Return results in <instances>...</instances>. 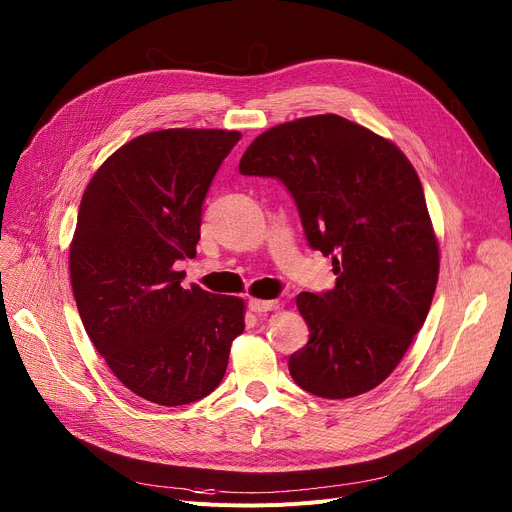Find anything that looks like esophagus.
<instances>
[{"label": "esophagus", "instance_id": "obj_1", "mask_svg": "<svg viewBox=\"0 0 512 512\" xmlns=\"http://www.w3.org/2000/svg\"><path fill=\"white\" fill-rule=\"evenodd\" d=\"M249 309L253 313H267L278 309V301H263V299H251L249 301Z\"/></svg>", "mask_w": 512, "mask_h": 512}]
</instances>
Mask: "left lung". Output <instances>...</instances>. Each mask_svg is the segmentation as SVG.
<instances>
[{"instance_id":"8db88e82","label":"left lung","mask_w":512,"mask_h":512,"mask_svg":"<svg viewBox=\"0 0 512 512\" xmlns=\"http://www.w3.org/2000/svg\"><path fill=\"white\" fill-rule=\"evenodd\" d=\"M238 170L282 180L309 245L332 257L334 290L297 297L309 342L288 359L292 380L332 400L380 386L421 330L440 274L413 164L369 128L321 114L259 134Z\"/></svg>"}]
</instances>
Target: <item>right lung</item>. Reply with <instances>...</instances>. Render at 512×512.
<instances>
[{
	"instance_id": "right-lung-1",
	"label": "right lung",
	"mask_w": 512,
	"mask_h": 512,
	"mask_svg": "<svg viewBox=\"0 0 512 512\" xmlns=\"http://www.w3.org/2000/svg\"><path fill=\"white\" fill-rule=\"evenodd\" d=\"M238 130L141 134L89 180L70 242V282L83 326L116 378L161 407L220 386L245 301L184 288L176 263L197 255L201 205Z\"/></svg>"
}]
</instances>
